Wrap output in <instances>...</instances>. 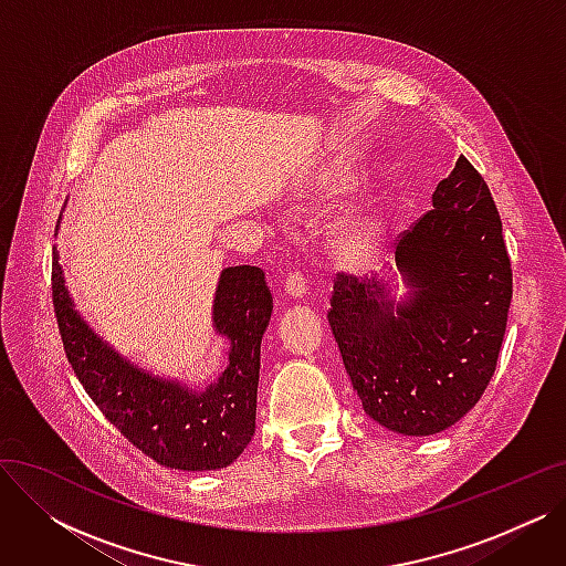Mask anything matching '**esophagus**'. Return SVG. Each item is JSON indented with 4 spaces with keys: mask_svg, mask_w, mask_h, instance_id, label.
I'll return each mask as SVG.
<instances>
[{
    "mask_svg": "<svg viewBox=\"0 0 566 566\" xmlns=\"http://www.w3.org/2000/svg\"><path fill=\"white\" fill-rule=\"evenodd\" d=\"M284 291L291 295V298H305L307 295V282L301 273H289L284 280Z\"/></svg>",
    "mask_w": 566,
    "mask_h": 566,
    "instance_id": "obj_1",
    "label": "esophagus"
}]
</instances>
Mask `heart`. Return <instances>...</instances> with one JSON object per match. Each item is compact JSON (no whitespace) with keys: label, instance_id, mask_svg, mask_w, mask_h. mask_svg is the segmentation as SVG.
<instances>
[{"label":"heart","instance_id":"1","mask_svg":"<svg viewBox=\"0 0 566 566\" xmlns=\"http://www.w3.org/2000/svg\"><path fill=\"white\" fill-rule=\"evenodd\" d=\"M331 192H342L333 186ZM385 243V220L376 211L350 213L333 224L331 252L344 265H365L374 261Z\"/></svg>","mask_w":566,"mask_h":566}]
</instances>
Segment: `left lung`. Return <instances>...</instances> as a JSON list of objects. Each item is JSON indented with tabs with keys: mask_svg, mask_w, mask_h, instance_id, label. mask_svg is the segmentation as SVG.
Wrapping results in <instances>:
<instances>
[{
	"mask_svg": "<svg viewBox=\"0 0 566 566\" xmlns=\"http://www.w3.org/2000/svg\"><path fill=\"white\" fill-rule=\"evenodd\" d=\"M431 201L397 243L406 298H392V275L339 273L328 312L365 412L403 436L440 433L482 399L512 303V263L482 174L461 156Z\"/></svg>",
	"mask_w": 566,
	"mask_h": 566,
	"instance_id": "1",
	"label": "left lung"
}]
</instances>
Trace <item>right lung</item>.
Returning a JSON list of instances; mask_svg holds the SVG:
<instances>
[{
	"label": "right lung",
	"mask_w": 566,
	"mask_h": 566,
	"mask_svg": "<svg viewBox=\"0 0 566 566\" xmlns=\"http://www.w3.org/2000/svg\"><path fill=\"white\" fill-rule=\"evenodd\" d=\"M52 254V303L66 358L105 418L139 452L171 470H218L241 457L254 436L261 337L273 314L261 268L222 271L213 331L229 342V358L206 390H192L139 369L103 342L71 301L56 248Z\"/></svg>",
	"instance_id": "add662e5"
}]
</instances>
